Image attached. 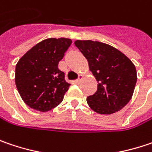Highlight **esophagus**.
<instances>
[{
    "mask_svg": "<svg viewBox=\"0 0 152 152\" xmlns=\"http://www.w3.org/2000/svg\"><path fill=\"white\" fill-rule=\"evenodd\" d=\"M82 78H83V75H82V74H80L78 80H76V83H80V81H81V80H82Z\"/></svg>",
    "mask_w": 152,
    "mask_h": 152,
    "instance_id": "esophagus-1",
    "label": "esophagus"
}]
</instances>
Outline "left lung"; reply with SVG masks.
I'll return each mask as SVG.
<instances>
[{"label":"left lung","instance_id":"1","mask_svg":"<svg viewBox=\"0 0 152 152\" xmlns=\"http://www.w3.org/2000/svg\"><path fill=\"white\" fill-rule=\"evenodd\" d=\"M75 46L86 58L89 69L97 81V91L87 96L90 108L101 115H111L125 107L132 98L137 72L131 60L109 44L77 40Z\"/></svg>","mask_w":152,"mask_h":152}]
</instances>
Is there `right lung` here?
Listing matches in <instances>:
<instances>
[{"mask_svg":"<svg viewBox=\"0 0 152 152\" xmlns=\"http://www.w3.org/2000/svg\"><path fill=\"white\" fill-rule=\"evenodd\" d=\"M71 43L69 38H48L19 59L15 68V84L30 108L46 112L62 102L70 84L65 80L58 64Z\"/></svg>","mask_w":152,"mask_h":152,"instance_id":"obj_1","label":"right lung"}]
</instances>
